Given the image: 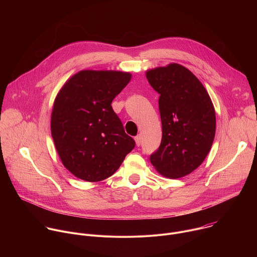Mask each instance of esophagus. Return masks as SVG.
I'll list each match as a JSON object with an SVG mask.
<instances>
[{
    "mask_svg": "<svg viewBox=\"0 0 257 257\" xmlns=\"http://www.w3.org/2000/svg\"><path fill=\"white\" fill-rule=\"evenodd\" d=\"M134 139H135L136 145H137V146H140V144H141V136L138 135V136H136Z\"/></svg>",
    "mask_w": 257,
    "mask_h": 257,
    "instance_id": "obj_1",
    "label": "esophagus"
}]
</instances>
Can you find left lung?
I'll return each mask as SVG.
<instances>
[{"label":"left lung","instance_id":"1","mask_svg":"<svg viewBox=\"0 0 257 257\" xmlns=\"http://www.w3.org/2000/svg\"><path fill=\"white\" fill-rule=\"evenodd\" d=\"M160 94L163 136L150 160L156 170L171 179L197 169L209 153L215 134V112L211 99L191 71L173 63L146 72Z\"/></svg>","mask_w":257,"mask_h":257}]
</instances>
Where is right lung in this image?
I'll list each match as a JSON object with an SVG mask.
<instances>
[{"instance_id":"right-lung-1","label":"right lung","mask_w":257,"mask_h":257,"mask_svg":"<svg viewBox=\"0 0 257 257\" xmlns=\"http://www.w3.org/2000/svg\"><path fill=\"white\" fill-rule=\"evenodd\" d=\"M130 79L127 72L83 70L59 91L52 137L63 165L75 177L87 182L111 177L134 149L111 105Z\"/></svg>"}]
</instances>
